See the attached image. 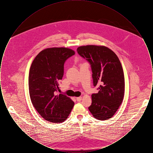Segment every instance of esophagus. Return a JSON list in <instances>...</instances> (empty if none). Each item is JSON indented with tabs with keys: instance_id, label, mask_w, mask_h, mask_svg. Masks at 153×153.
Listing matches in <instances>:
<instances>
[{
	"instance_id": "1",
	"label": "esophagus",
	"mask_w": 153,
	"mask_h": 153,
	"mask_svg": "<svg viewBox=\"0 0 153 153\" xmlns=\"http://www.w3.org/2000/svg\"><path fill=\"white\" fill-rule=\"evenodd\" d=\"M81 99H82V97H81V96L76 97V100H77V102H80V101L81 100Z\"/></svg>"
}]
</instances>
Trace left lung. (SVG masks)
<instances>
[{"instance_id": "left-lung-1", "label": "left lung", "mask_w": 153, "mask_h": 153, "mask_svg": "<svg viewBox=\"0 0 153 153\" xmlns=\"http://www.w3.org/2000/svg\"><path fill=\"white\" fill-rule=\"evenodd\" d=\"M77 51L91 65L94 86L99 85L98 93L92 95L88 109L98 120L111 118L121 105L124 93V76L119 59L104 46H82Z\"/></svg>"}]
</instances>
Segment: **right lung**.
I'll use <instances>...</instances> for the list:
<instances>
[{"mask_svg":"<svg viewBox=\"0 0 153 153\" xmlns=\"http://www.w3.org/2000/svg\"><path fill=\"white\" fill-rule=\"evenodd\" d=\"M75 54L66 48H51L39 52L33 60L29 75L31 102L41 116L48 122L65 120L74 102L63 94H57L64 75V63Z\"/></svg>","mask_w":153,"mask_h":153,"instance_id":"add662e5","label":"right lung"}]
</instances>
